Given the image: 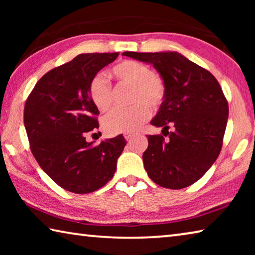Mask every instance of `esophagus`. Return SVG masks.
<instances>
[{
    "label": "esophagus",
    "instance_id": "esophagus-1",
    "mask_svg": "<svg viewBox=\"0 0 255 255\" xmlns=\"http://www.w3.org/2000/svg\"><path fill=\"white\" fill-rule=\"evenodd\" d=\"M124 136H125V138H126V140H130L131 138H132L133 136H135V135H133L132 132H127V133H125Z\"/></svg>",
    "mask_w": 255,
    "mask_h": 255
}]
</instances>
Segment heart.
<instances>
[{
	"mask_svg": "<svg viewBox=\"0 0 255 255\" xmlns=\"http://www.w3.org/2000/svg\"><path fill=\"white\" fill-rule=\"evenodd\" d=\"M120 85L131 86L129 108H116L105 116L102 126L108 133L132 132L149 118V108L156 110L166 97V86L153 70L143 63L124 60L110 71ZM89 96L98 110L106 111L112 103V89L105 76L97 74L89 83Z\"/></svg>",
	"mask_w": 255,
	"mask_h": 255,
	"instance_id": "b5f03b06",
	"label": "heart"
}]
</instances>
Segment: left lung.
<instances>
[{
  "label": "left lung",
  "mask_w": 255,
  "mask_h": 255,
  "mask_svg": "<svg viewBox=\"0 0 255 255\" xmlns=\"http://www.w3.org/2000/svg\"><path fill=\"white\" fill-rule=\"evenodd\" d=\"M123 55L152 64L166 86V97L150 124L162 127L167 138L147 136L145 170L161 187H189L210 169L221 153L228 119V103L221 85L210 72L176 51H125Z\"/></svg>",
  "instance_id": "obj_1"
}]
</instances>
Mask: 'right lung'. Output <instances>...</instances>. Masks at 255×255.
Segmentation results:
<instances>
[{"label":"right lung","instance_id":"obj_1","mask_svg":"<svg viewBox=\"0 0 255 255\" xmlns=\"http://www.w3.org/2000/svg\"><path fill=\"white\" fill-rule=\"evenodd\" d=\"M118 55H77L46 73L25 101L23 122L31 153L45 173L67 191L82 195L106 185L126 146L123 135L99 145L85 140L86 133L99 128L89 83Z\"/></svg>","mask_w":255,"mask_h":255}]
</instances>
